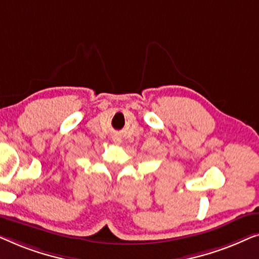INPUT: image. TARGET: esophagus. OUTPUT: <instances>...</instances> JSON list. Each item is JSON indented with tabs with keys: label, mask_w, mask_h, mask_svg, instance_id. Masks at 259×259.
<instances>
[{
	"label": "esophagus",
	"mask_w": 259,
	"mask_h": 259,
	"mask_svg": "<svg viewBox=\"0 0 259 259\" xmlns=\"http://www.w3.org/2000/svg\"><path fill=\"white\" fill-rule=\"evenodd\" d=\"M113 141H114L115 144H120V143H121V139H120L119 137H114V138H113Z\"/></svg>",
	"instance_id": "esophagus-1"
}]
</instances>
